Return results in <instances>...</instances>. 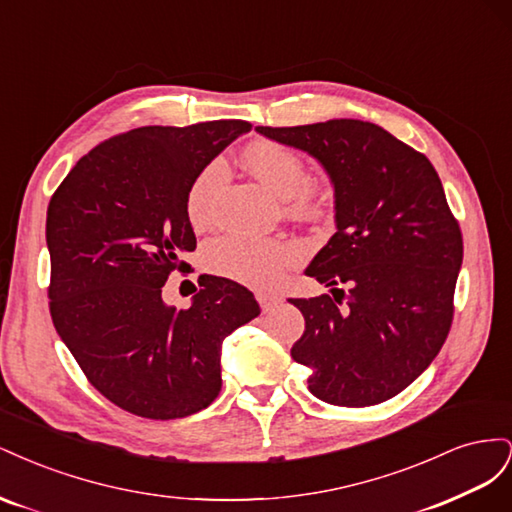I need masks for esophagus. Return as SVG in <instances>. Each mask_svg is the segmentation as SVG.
I'll return each mask as SVG.
<instances>
[{
    "mask_svg": "<svg viewBox=\"0 0 512 512\" xmlns=\"http://www.w3.org/2000/svg\"><path fill=\"white\" fill-rule=\"evenodd\" d=\"M256 299H258V303H260V307L265 309V312H269L271 307H275L277 303H280L282 299L277 297V294H271V292H256Z\"/></svg>",
    "mask_w": 512,
    "mask_h": 512,
    "instance_id": "obj_1",
    "label": "esophagus"
}]
</instances>
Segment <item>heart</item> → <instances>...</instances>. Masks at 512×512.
Instances as JSON below:
<instances>
[{
	"label": "heart",
	"instance_id": "obj_1",
	"mask_svg": "<svg viewBox=\"0 0 512 512\" xmlns=\"http://www.w3.org/2000/svg\"><path fill=\"white\" fill-rule=\"evenodd\" d=\"M243 162L267 190L286 200L284 209L290 218L309 224H322L333 218L335 196L331 185L309 181L305 162L294 149L262 138L243 149ZM222 179V160H211L192 179L185 192V215L194 230H205L213 224V198ZM203 258L213 275L267 290L284 280L286 271L299 260V250L282 239L224 235L205 245Z\"/></svg>",
	"mask_w": 512,
	"mask_h": 512
}]
</instances>
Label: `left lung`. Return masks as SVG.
<instances>
[{"instance_id":"obj_1","label":"left lung","mask_w":512,"mask_h":512,"mask_svg":"<svg viewBox=\"0 0 512 512\" xmlns=\"http://www.w3.org/2000/svg\"><path fill=\"white\" fill-rule=\"evenodd\" d=\"M256 130L312 153L335 185L337 232L305 271L333 297L290 299L305 318L292 359L327 404H382L423 374L453 324L463 237L442 181L425 153L369 121Z\"/></svg>"}]
</instances>
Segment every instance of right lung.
Wrapping results in <instances>:
<instances>
[{"mask_svg": "<svg viewBox=\"0 0 512 512\" xmlns=\"http://www.w3.org/2000/svg\"><path fill=\"white\" fill-rule=\"evenodd\" d=\"M252 123L145 126L106 138L59 183L46 211L49 309L91 386L153 421L190 416L222 389L224 337L260 314L254 294L203 275L188 309L162 301L196 250L192 179Z\"/></svg>", "mask_w": 512, "mask_h": 512, "instance_id": "obj_1", "label": "right lung"}]
</instances>
